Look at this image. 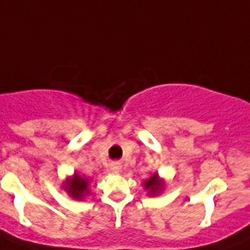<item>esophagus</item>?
Returning a JSON list of instances; mask_svg holds the SVG:
<instances>
[{"label":"esophagus","mask_w":250,"mask_h":250,"mask_svg":"<svg viewBox=\"0 0 250 250\" xmlns=\"http://www.w3.org/2000/svg\"><path fill=\"white\" fill-rule=\"evenodd\" d=\"M112 170L114 171V173H119V170H121V165H119L118 163H113Z\"/></svg>","instance_id":"1"}]
</instances>
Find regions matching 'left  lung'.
I'll use <instances>...</instances> for the list:
<instances>
[{"mask_svg":"<svg viewBox=\"0 0 250 250\" xmlns=\"http://www.w3.org/2000/svg\"><path fill=\"white\" fill-rule=\"evenodd\" d=\"M145 188H146V189H150V193H152V194L160 190L161 182H159V179H157V174H154L150 179H147L145 182Z\"/></svg>","mask_w":250,"mask_h":250,"instance_id":"left-lung-1","label":"left lung"}]
</instances>
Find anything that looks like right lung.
I'll list each match as a JSON object with an SVG mask.
<instances>
[{"instance_id":"obj_1","label":"right lung","mask_w":250,"mask_h":250,"mask_svg":"<svg viewBox=\"0 0 250 250\" xmlns=\"http://www.w3.org/2000/svg\"><path fill=\"white\" fill-rule=\"evenodd\" d=\"M87 186H89V179H86V178L80 177V175L75 174L72 179L67 182L66 187H67V190H68V193H70L73 198H76V200H81V198L85 196L86 193L89 192V189H87Z\"/></svg>"}]
</instances>
